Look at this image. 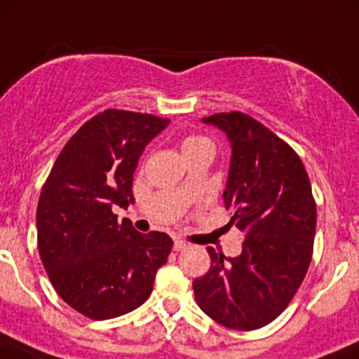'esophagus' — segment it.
I'll return each mask as SVG.
<instances>
[{"label":"esophagus","instance_id":"esophagus-1","mask_svg":"<svg viewBox=\"0 0 359 359\" xmlns=\"http://www.w3.org/2000/svg\"><path fill=\"white\" fill-rule=\"evenodd\" d=\"M187 248V243H184L182 240H175V243H173V250L175 252H182V250Z\"/></svg>","mask_w":359,"mask_h":359}]
</instances>
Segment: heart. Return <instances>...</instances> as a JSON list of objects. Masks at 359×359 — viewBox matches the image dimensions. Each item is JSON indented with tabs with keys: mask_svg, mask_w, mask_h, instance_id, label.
I'll return each instance as SVG.
<instances>
[{
	"mask_svg": "<svg viewBox=\"0 0 359 359\" xmlns=\"http://www.w3.org/2000/svg\"><path fill=\"white\" fill-rule=\"evenodd\" d=\"M206 147H208V149H213L212 140L206 139V137L189 135L182 140V151L186 156H189V154L196 153V151H200V149H206Z\"/></svg>",
	"mask_w": 359,
	"mask_h": 359,
	"instance_id": "b5f03b06",
	"label": "heart"
}]
</instances>
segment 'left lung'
Returning <instances> with one entry per match:
<instances>
[{"label": "left lung", "instance_id": "obj_1", "mask_svg": "<svg viewBox=\"0 0 359 359\" xmlns=\"http://www.w3.org/2000/svg\"><path fill=\"white\" fill-rule=\"evenodd\" d=\"M203 123L231 142L224 205L227 227L245 234L238 257L208 247L210 266L193 281L198 306L233 330H257L290 304L313 257L316 203L299 154L267 126L240 111L219 112Z\"/></svg>", "mask_w": 359, "mask_h": 359}]
</instances>
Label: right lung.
Instances as JSON below:
<instances>
[{"label": "right lung", "mask_w": 359, "mask_h": 359, "mask_svg": "<svg viewBox=\"0 0 359 359\" xmlns=\"http://www.w3.org/2000/svg\"><path fill=\"white\" fill-rule=\"evenodd\" d=\"M170 119L106 109L60 151L36 210L38 250L60 299L92 320L137 309L153 292L173 241L142 234L112 213L133 201V172L147 144Z\"/></svg>", "instance_id": "1"}]
</instances>
